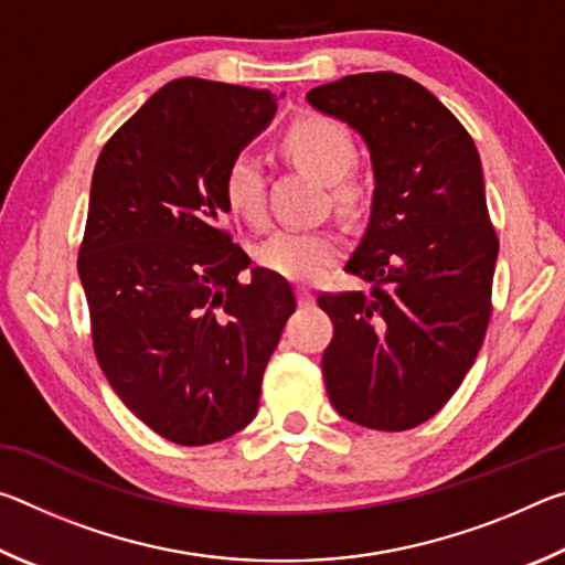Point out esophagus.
<instances>
[{"mask_svg":"<svg viewBox=\"0 0 565 565\" xmlns=\"http://www.w3.org/2000/svg\"><path fill=\"white\" fill-rule=\"evenodd\" d=\"M296 296H299L301 309H309V306H313V294H311V289H306V286H296Z\"/></svg>","mask_w":565,"mask_h":565,"instance_id":"esophagus-1","label":"esophagus"}]
</instances>
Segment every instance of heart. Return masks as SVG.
I'll use <instances>...</instances> for the list:
<instances>
[{"label": "heart", "mask_w": 565, "mask_h": 565, "mask_svg": "<svg viewBox=\"0 0 565 565\" xmlns=\"http://www.w3.org/2000/svg\"><path fill=\"white\" fill-rule=\"evenodd\" d=\"M281 147L296 164L331 181L337 204L359 202L361 186L349 177L356 161V139L347 124L329 114L306 111L286 127ZM224 199L236 216L259 222L264 214V169L252 154H236L222 179ZM339 256V236L327 228H281L259 246L264 269L291 281H313Z\"/></svg>", "instance_id": "obj_1"}]
</instances>
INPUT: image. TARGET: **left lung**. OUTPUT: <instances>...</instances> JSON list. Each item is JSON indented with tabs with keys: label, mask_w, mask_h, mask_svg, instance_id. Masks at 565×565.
<instances>
[{
	"label": "left lung",
	"mask_w": 565,
	"mask_h": 565,
	"mask_svg": "<svg viewBox=\"0 0 565 565\" xmlns=\"http://www.w3.org/2000/svg\"><path fill=\"white\" fill-rule=\"evenodd\" d=\"M371 151V218L347 271L371 291L321 294L323 381L343 418L406 431L461 386L491 319L499 236L471 134L418 82L363 72L306 94Z\"/></svg>",
	"instance_id": "8db88e82"
}]
</instances>
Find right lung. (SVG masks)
Segmentation results:
<instances>
[{"mask_svg": "<svg viewBox=\"0 0 565 565\" xmlns=\"http://www.w3.org/2000/svg\"><path fill=\"white\" fill-rule=\"evenodd\" d=\"M276 111L269 89L169 82L104 145L79 244L94 353L134 416L179 446L248 426L296 309L226 232L224 169Z\"/></svg>", "mask_w": 565, "mask_h": 565, "instance_id": "obj_1", "label": "right lung"}]
</instances>
